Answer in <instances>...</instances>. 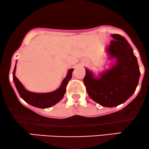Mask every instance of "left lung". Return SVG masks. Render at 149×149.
<instances>
[{
    "label": "left lung",
    "mask_w": 149,
    "mask_h": 149,
    "mask_svg": "<svg viewBox=\"0 0 149 149\" xmlns=\"http://www.w3.org/2000/svg\"><path fill=\"white\" fill-rule=\"evenodd\" d=\"M111 36L113 40L106 52L108 59H114L115 62L98 76L86 68L84 78L90 98L101 106L109 108L125 103L132 96L140 77L137 59L130 43L119 34Z\"/></svg>",
    "instance_id": "obj_1"
}]
</instances>
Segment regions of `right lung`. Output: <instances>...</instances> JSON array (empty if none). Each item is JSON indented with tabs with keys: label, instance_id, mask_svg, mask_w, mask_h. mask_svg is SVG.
Listing matches in <instances>:
<instances>
[{
	"label": "right lung",
	"instance_id": "obj_1",
	"mask_svg": "<svg viewBox=\"0 0 149 149\" xmlns=\"http://www.w3.org/2000/svg\"><path fill=\"white\" fill-rule=\"evenodd\" d=\"M16 64L13 73V78L19 96L24 101H26L31 106L39 108H50L61 101L64 96L65 93L66 91L67 84H68L69 80L72 78V72L74 70L73 68L68 70V74L62 81L61 86L55 90L54 91L49 93H34L26 90L22 85V84L16 77Z\"/></svg>",
	"mask_w": 149,
	"mask_h": 149
}]
</instances>
